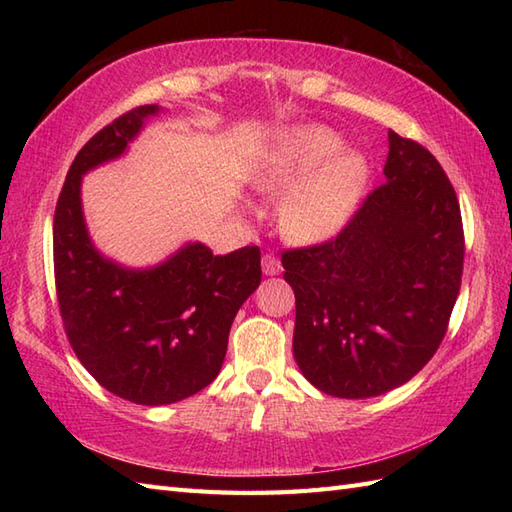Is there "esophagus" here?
Here are the masks:
<instances>
[{"instance_id": "esophagus-1", "label": "esophagus", "mask_w": 512, "mask_h": 512, "mask_svg": "<svg viewBox=\"0 0 512 512\" xmlns=\"http://www.w3.org/2000/svg\"><path fill=\"white\" fill-rule=\"evenodd\" d=\"M262 268L266 275H279L281 273V262L273 255V253H266L262 259Z\"/></svg>"}]
</instances>
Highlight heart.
Here are the masks:
<instances>
[{
    "instance_id": "heart-1",
    "label": "heart",
    "mask_w": 512,
    "mask_h": 512,
    "mask_svg": "<svg viewBox=\"0 0 512 512\" xmlns=\"http://www.w3.org/2000/svg\"><path fill=\"white\" fill-rule=\"evenodd\" d=\"M343 147L332 129L308 125L290 129L270 151L255 182L264 191L290 189L279 209L288 237L323 242L356 211L369 167L358 151Z\"/></svg>"
}]
</instances>
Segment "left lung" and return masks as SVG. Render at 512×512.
<instances>
[{
  "label": "left lung",
  "instance_id": "left-lung-1",
  "mask_svg": "<svg viewBox=\"0 0 512 512\" xmlns=\"http://www.w3.org/2000/svg\"><path fill=\"white\" fill-rule=\"evenodd\" d=\"M383 173L339 235L281 255L295 290V361L336 398L380 396L416 376L460 292L462 215L440 162L389 132Z\"/></svg>",
  "mask_w": 512,
  "mask_h": 512
}]
</instances>
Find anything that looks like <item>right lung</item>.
Masks as SVG:
<instances>
[{"mask_svg":"<svg viewBox=\"0 0 512 512\" xmlns=\"http://www.w3.org/2000/svg\"><path fill=\"white\" fill-rule=\"evenodd\" d=\"M158 105L103 127L76 154L54 211V281L65 334L83 367L114 396L171 405L211 385L237 310L262 281V253L213 255L184 244L165 262L127 268L92 244L81 204L88 171L121 158Z\"/></svg>","mask_w":512,"mask_h":512,"instance_id":"obj_1","label":"right lung"}]
</instances>
